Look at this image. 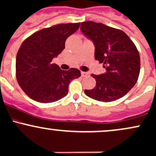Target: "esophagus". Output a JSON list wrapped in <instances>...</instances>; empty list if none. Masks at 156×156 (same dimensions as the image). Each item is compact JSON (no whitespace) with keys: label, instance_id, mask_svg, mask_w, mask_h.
Returning a JSON list of instances; mask_svg holds the SVG:
<instances>
[{"label":"esophagus","instance_id":"esophagus-1","mask_svg":"<svg viewBox=\"0 0 156 156\" xmlns=\"http://www.w3.org/2000/svg\"><path fill=\"white\" fill-rule=\"evenodd\" d=\"M89 75L88 73H86V72H81V76L82 77H87Z\"/></svg>","mask_w":156,"mask_h":156}]
</instances>
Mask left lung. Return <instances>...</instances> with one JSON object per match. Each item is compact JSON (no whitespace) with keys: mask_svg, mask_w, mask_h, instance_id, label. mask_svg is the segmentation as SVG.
<instances>
[{"mask_svg":"<svg viewBox=\"0 0 156 156\" xmlns=\"http://www.w3.org/2000/svg\"><path fill=\"white\" fill-rule=\"evenodd\" d=\"M81 31L93 42L95 58L106 69L103 74L91 75L96 86L85 90V94L103 102L124 96L136 83L140 73V55L134 43L123 31L101 23L82 22Z\"/></svg>","mask_w":156,"mask_h":156,"instance_id":"8db88e82","label":"left lung"}]
</instances>
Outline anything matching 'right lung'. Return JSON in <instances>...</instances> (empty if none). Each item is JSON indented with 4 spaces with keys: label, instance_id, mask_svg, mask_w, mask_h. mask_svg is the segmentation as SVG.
<instances>
[{
    "label": "right lung",
    "instance_id": "1",
    "mask_svg": "<svg viewBox=\"0 0 156 156\" xmlns=\"http://www.w3.org/2000/svg\"><path fill=\"white\" fill-rule=\"evenodd\" d=\"M79 27L80 23H60L37 31L22 43L16 56V78L30 98L41 103L57 101L67 95L72 80L81 76L78 69L66 71L52 63Z\"/></svg>",
    "mask_w": 156,
    "mask_h": 156
}]
</instances>
